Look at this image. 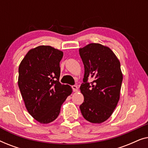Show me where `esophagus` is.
Instances as JSON below:
<instances>
[{
	"label": "esophagus",
	"mask_w": 148,
	"mask_h": 148,
	"mask_svg": "<svg viewBox=\"0 0 148 148\" xmlns=\"http://www.w3.org/2000/svg\"><path fill=\"white\" fill-rule=\"evenodd\" d=\"M72 89L73 90V92H77L78 91V87L74 85V86H72Z\"/></svg>",
	"instance_id": "1"
}]
</instances>
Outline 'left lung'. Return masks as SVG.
Returning a JSON list of instances; mask_svg holds the SVG:
<instances>
[{
	"instance_id": "left-lung-1",
	"label": "left lung",
	"mask_w": 148,
	"mask_h": 148,
	"mask_svg": "<svg viewBox=\"0 0 148 148\" xmlns=\"http://www.w3.org/2000/svg\"><path fill=\"white\" fill-rule=\"evenodd\" d=\"M79 51L85 70L80 86L84 96L81 112L89 122L103 123L112 115L120 98V62L110 48L100 44H90Z\"/></svg>"
}]
</instances>
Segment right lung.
Masks as SVG:
<instances>
[{"label":"right lung","instance_id":"1","mask_svg":"<svg viewBox=\"0 0 148 148\" xmlns=\"http://www.w3.org/2000/svg\"><path fill=\"white\" fill-rule=\"evenodd\" d=\"M63 52L50 46L30 50L19 66L18 86L28 112L42 124L57 118L60 108L72 93L59 82Z\"/></svg>","mask_w":148,"mask_h":148}]
</instances>
